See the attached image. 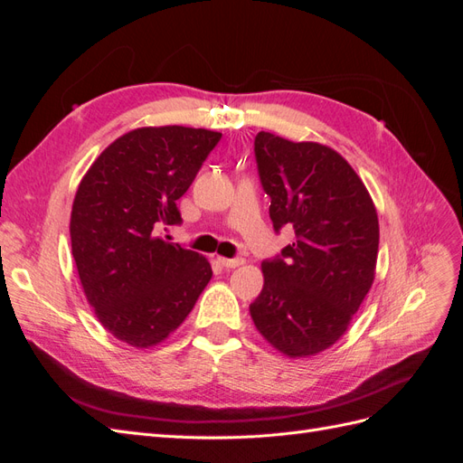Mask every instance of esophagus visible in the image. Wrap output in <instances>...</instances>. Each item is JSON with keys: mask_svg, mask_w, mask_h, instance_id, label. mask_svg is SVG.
<instances>
[{"mask_svg": "<svg viewBox=\"0 0 463 463\" xmlns=\"http://www.w3.org/2000/svg\"><path fill=\"white\" fill-rule=\"evenodd\" d=\"M218 262L223 266V269H237V266H241L245 260L243 259H223V257H218Z\"/></svg>", "mask_w": 463, "mask_h": 463, "instance_id": "obj_1", "label": "esophagus"}]
</instances>
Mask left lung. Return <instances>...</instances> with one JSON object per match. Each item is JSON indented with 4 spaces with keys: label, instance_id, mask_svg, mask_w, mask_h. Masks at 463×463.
Wrapping results in <instances>:
<instances>
[{
    "label": "left lung",
    "instance_id": "left-lung-1",
    "mask_svg": "<svg viewBox=\"0 0 463 463\" xmlns=\"http://www.w3.org/2000/svg\"><path fill=\"white\" fill-rule=\"evenodd\" d=\"M255 158L274 230L291 226L296 243L262 262L264 286L250 318L284 355H317L342 338L373 286L376 208L330 146L260 131Z\"/></svg>",
    "mask_w": 463,
    "mask_h": 463
}]
</instances>
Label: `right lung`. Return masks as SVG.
Masks as SVG:
<instances>
[{"instance_id":"1","label":"right lung","mask_w":463,"mask_h":463,"mask_svg":"<svg viewBox=\"0 0 463 463\" xmlns=\"http://www.w3.org/2000/svg\"><path fill=\"white\" fill-rule=\"evenodd\" d=\"M222 133L141 128L94 160L71 210V250L80 286L102 326L133 347L164 342L213 278L194 250L162 240L181 223L177 201Z\"/></svg>"}]
</instances>
